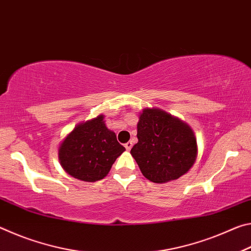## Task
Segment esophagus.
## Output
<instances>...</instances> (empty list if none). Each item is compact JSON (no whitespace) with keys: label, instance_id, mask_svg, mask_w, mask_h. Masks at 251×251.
I'll list each match as a JSON object with an SVG mask.
<instances>
[{"label":"esophagus","instance_id":"34e87169","mask_svg":"<svg viewBox=\"0 0 251 251\" xmlns=\"http://www.w3.org/2000/svg\"><path fill=\"white\" fill-rule=\"evenodd\" d=\"M131 147H133V143H131V142H128V143L125 144V148L127 151H129Z\"/></svg>","mask_w":251,"mask_h":251}]
</instances>
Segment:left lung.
Masks as SVG:
<instances>
[{"mask_svg": "<svg viewBox=\"0 0 251 251\" xmlns=\"http://www.w3.org/2000/svg\"><path fill=\"white\" fill-rule=\"evenodd\" d=\"M130 154L148 180L163 184L184 175L196 160L197 141L187 123L159 108H145Z\"/></svg>", "mask_w": 251, "mask_h": 251, "instance_id": "obj_1", "label": "left lung"}]
</instances>
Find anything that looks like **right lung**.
<instances>
[{
    "mask_svg": "<svg viewBox=\"0 0 251 251\" xmlns=\"http://www.w3.org/2000/svg\"><path fill=\"white\" fill-rule=\"evenodd\" d=\"M125 147L105 125L104 115L80 123L66 136L58 148L63 169L83 181H96L107 175Z\"/></svg>",
    "mask_w": 251,
    "mask_h": 251,
    "instance_id": "right-lung-1",
    "label": "right lung"
}]
</instances>
